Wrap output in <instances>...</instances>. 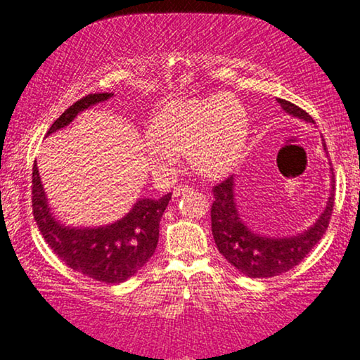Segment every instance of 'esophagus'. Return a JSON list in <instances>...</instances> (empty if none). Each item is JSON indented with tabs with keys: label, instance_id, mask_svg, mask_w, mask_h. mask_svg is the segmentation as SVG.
Here are the masks:
<instances>
[{
	"label": "esophagus",
	"instance_id": "1",
	"mask_svg": "<svg viewBox=\"0 0 360 360\" xmlns=\"http://www.w3.org/2000/svg\"><path fill=\"white\" fill-rule=\"evenodd\" d=\"M194 189H192L191 186H176L174 191H173V195L174 197H179L182 194H187V192H192Z\"/></svg>",
	"mask_w": 360,
	"mask_h": 360
}]
</instances>
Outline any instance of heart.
<instances>
[{"mask_svg": "<svg viewBox=\"0 0 360 360\" xmlns=\"http://www.w3.org/2000/svg\"><path fill=\"white\" fill-rule=\"evenodd\" d=\"M151 136L141 141V153L151 173L168 178L178 168L181 153L202 173L220 176L240 163L248 146L250 122L238 99L225 93L176 101L151 122Z\"/></svg>", "mask_w": 360, "mask_h": 360, "instance_id": "1", "label": "heart"}]
</instances>
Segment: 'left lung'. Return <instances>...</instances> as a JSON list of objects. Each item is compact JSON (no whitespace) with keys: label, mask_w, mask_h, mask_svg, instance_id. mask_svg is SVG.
<instances>
[{"label":"left lung","mask_w":360,"mask_h":360,"mask_svg":"<svg viewBox=\"0 0 360 360\" xmlns=\"http://www.w3.org/2000/svg\"><path fill=\"white\" fill-rule=\"evenodd\" d=\"M281 108L292 117L315 124L311 115L285 99H277ZM326 151V145L323 143ZM333 174V168H331ZM334 205V174L325 210L310 229L295 236L271 238L248 229L238 212L235 200V178L230 176L214 187V204L210 209L212 235L215 245L231 266L248 277H274L290 271L305 259L328 230Z\"/></svg>","instance_id":"obj_1"}]
</instances>
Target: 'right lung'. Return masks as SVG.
<instances>
[{"mask_svg": "<svg viewBox=\"0 0 360 360\" xmlns=\"http://www.w3.org/2000/svg\"><path fill=\"white\" fill-rule=\"evenodd\" d=\"M112 93L88 94L65 110L47 135L65 129L84 109L112 98ZM171 200V192L161 199H139L122 219L105 226H67L55 219L49 207L37 161L32 169V210L44 240L55 255L73 271L104 283H120L143 267L158 245L160 220Z\"/></svg>", "mask_w": 360, "mask_h": 360, "instance_id": "add662e5", "label": "right lung"}]
</instances>
